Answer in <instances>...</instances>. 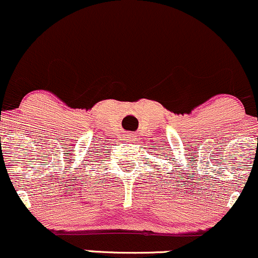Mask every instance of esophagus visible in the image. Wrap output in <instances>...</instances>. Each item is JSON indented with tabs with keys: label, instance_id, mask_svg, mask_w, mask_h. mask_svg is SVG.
<instances>
[{
	"label": "esophagus",
	"instance_id": "esophagus-1",
	"mask_svg": "<svg viewBox=\"0 0 258 258\" xmlns=\"http://www.w3.org/2000/svg\"><path fill=\"white\" fill-rule=\"evenodd\" d=\"M130 137H134V136H132V135H130Z\"/></svg>",
	"mask_w": 258,
	"mask_h": 258
}]
</instances>
